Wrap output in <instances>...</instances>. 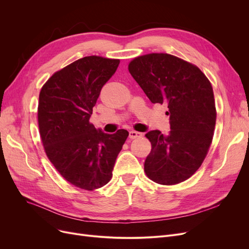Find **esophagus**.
I'll return each mask as SVG.
<instances>
[{
	"instance_id": "1",
	"label": "esophagus",
	"mask_w": 249,
	"mask_h": 249,
	"mask_svg": "<svg viewBox=\"0 0 249 249\" xmlns=\"http://www.w3.org/2000/svg\"><path fill=\"white\" fill-rule=\"evenodd\" d=\"M141 136H142V133L134 131V130H131V131H129V137L131 138V139H135V138H138V137H141Z\"/></svg>"
}]
</instances>
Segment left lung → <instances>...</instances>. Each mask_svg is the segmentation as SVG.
<instances>
[{"label":"left lung","mask_w":249,"mask_h":249,"mask_svg":"<svg viewBox=\"0 0 249 249\" xmlns=\"http://www.w3.org/2000/svg\"><path fill=\"white\" fill-rule=\"evenodd\" d=\"M128 70L151 103L168 108L171 131L145 134L151 143L146 176L164 186L185 181L198 171L213 140L217 113L210 81L197 65L167 53L137 56Z\"/></svg>","instance_id":"8db88e82"}]
</instances>
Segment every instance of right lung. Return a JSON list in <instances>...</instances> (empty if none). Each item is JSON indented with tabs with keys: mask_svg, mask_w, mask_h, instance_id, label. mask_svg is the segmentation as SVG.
Listing matches in <instances>:
<instances>
[{
	"mask_svg": "<svg viewBox=\"0 0 249 249\" xmlns=\"http://www.w3.org/2000/svg\"><path fill=\"white\" fill-rule=\"evenodd\" d=\"M119 59L86 56L52 74L41 88L38 126L50 162L71 185L87 191L102 188L129 132L104 133L89 123L103 86L115 73Z\"/></svg>",
	"mask_w": 249,
	"mask_h": 249,
	"instance_id": "add662e5",
	"label": "right lung"
}]
</instances>
